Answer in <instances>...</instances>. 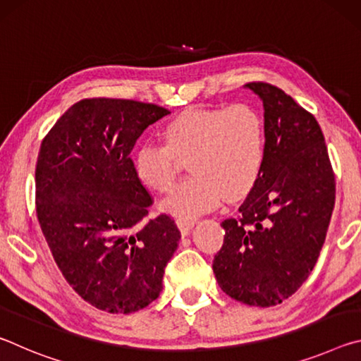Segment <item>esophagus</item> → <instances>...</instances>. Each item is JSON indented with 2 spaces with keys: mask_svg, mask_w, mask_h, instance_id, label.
Instances as JSON below:
<instances>
[{
  "mask_svg": "<svg viewBox=\"0 0 361 361\" xmlns=\"http://www.w3.org/2000/svg\"><path fill=\"white\" fill-rule=\"evenodd\" d=\"M176 224H178V229L183 235H188L189 231L192 229L194 226V221H191V219H183V218H178L176 219Z\"/></svg>",
  "mask_w": 361,
  "mask_h": 361,
  "instance_id": "34e87169",
  "label": "esophagus"
}]
</instances>
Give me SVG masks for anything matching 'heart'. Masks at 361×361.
<instances>
[{"mask_svg":"<svg viewBox=\"0 0 361 361\" xmlns=\"http://www.w3.org/2000/svg\"><path fill=\"white\" fill-rule=\"evenodd\" d=\"M166 145L143 143L133 167L138 180L157 192L173 188L180 161L191 178L183 181L162 210L183 219L210 212L226 199H242L255 186L264 162V124L250 105L189 108L162 129Z\"/></svg>","mask_w":361,"mask_h":361,"instance_id":"b5f03b06","label":"heart"}]
</instances>
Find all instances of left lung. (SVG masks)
<instances>
[{
	"instance_id": "8db88e82",
	"label": "left lung",
	"mask_w": 361,
	"mask_h": 361,
	"mask_svg": "<svg viewBox=\"0 0 361 361\" xmlns=\"http://www.w3.org/2000/svg\"><path fill=\"white\" fill-rule=\"evenodd\" d=\"M245 87L264 106V162L239 215L221 223L224 242L213 272L232 299L271 307L312 272L334 209L336 183L314 116L276 85Z\"/></svg>"
}]
</instances>
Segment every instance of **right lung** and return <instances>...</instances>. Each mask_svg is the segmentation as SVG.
<instances>
[{"mask_svg": "<svg viewBox=\"0 0 361 361\" xmlns=\"http://www.w3.org/2000/svg\"><path fill=\"white\" fill-rule=\"evenodd\" d=\"M169 113L152 103L84 99L41 143L35 175L42 234L73 290L109 314L157 299L178 247L170 216L142 223L152 199L130 159L146 127Z\"/></svg>", "mask_w": 361, "mask_h": 361, "instance_id": "1", "label": "right lung"}]
</instances>
